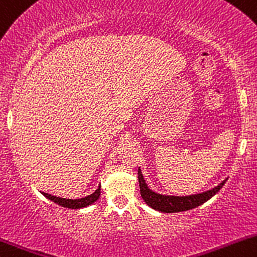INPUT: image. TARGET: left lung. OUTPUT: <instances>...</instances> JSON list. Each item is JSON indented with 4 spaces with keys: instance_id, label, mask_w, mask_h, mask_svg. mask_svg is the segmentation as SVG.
I'll use <instances>...</instances> for the list:
<instances>
[{
    "instance_id": "obj_1",
    "label": "left lung",
    "mask_w": 257,
    "mask_h": 257,
    "mask_svg": "<svg viewBox=\"0 0 257 257\" xmlns=\"http://www.w3.org/2000/svg\"><path fill=\"white\" fill-rule=\"evenodd\" d=\"M139 182H140V190H141L142 199L146 202L148 207H151L155 210L162 211V213H179V211L190 210L193 208H197L210 199L211 197L216 194L219 190L225 184L226 179H224L220 184L214 187L213 189H209L207 192L198 193V194L192 195H167L156 193L147 186L146 181L144 178L141 168H139Z\"/></svg>"
}]
</instances>
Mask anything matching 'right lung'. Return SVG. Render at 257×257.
I'll list each match as a JSON object with an SVG mask.
<instances>
[{
	"label": "right lung",
	"mask_w": 257,
	"mask_h": 257,
	"mask_svg": "<svg viewBox=\"0 0 257 257\" xmlns=\"http://www.w3.org/2000/svg\"><path fill=\"white\" fill-rule=\"evenodd\" d=\"M100 188H101V186L97 187V189L95 190L94 193H91L90 195H86V197L84 198H79V199H67V198H60V197H57V195L48 194V193H44V192H41V193L44 195V197L48 198L49 200H52V202H54L55 204L58 205H62V207L69 208V209H81V208H85V207H89V205L94 204V203L99 199L100 192H101Z\"/></svg>",
	"instance_id": "right-lung-1"
}]
</instances>
